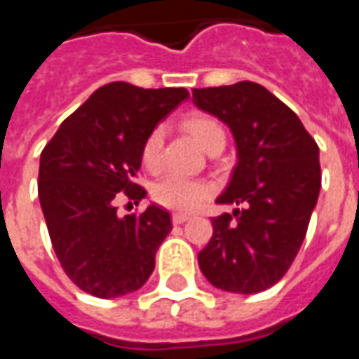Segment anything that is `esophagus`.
Listing matches in <instances>:
<instances>
[{
	"label": "esophagus",
	"instance_id": "34e87169",
	"mask_svg": "<svg viewBox=\"0 0 359 359\" xmlns=\"http://www.w3.org/2000/svg\"><path fill=\"white\" fill-rule=\"evenodd\" d=\"M188 219H190V215H187V213H172V223L175 225H182V223H187Z\"/></svg>",
	"mask_w": 359,
	"mask_h": 359
}]
</instances>
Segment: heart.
Segmentation results:
<instances>
[{"label":"heart","instance_id":"1","mask_svg":"<svg viewBox=\"0 0 359 359\" xmlns=\"http://www.w3.org/2000/svg\"><path fill=\"white\" fill-rule=\"evenodd\" d=\"M188 133L192 134L196 142L208 149L213 142L225 138V130L219 125L215 118L205 117V115H192L187 118ZM161 148H163V128L156 126L151 133L146 136L142 144V163L148 169H157L161 163ZM211 194V188L202 180L190 179L179 172H169L157 180L151 188V196L157 203L163 208L175 211H192L200 208Z\"/></svg>","mask_w":359,"mask_h":359}]
</instances>
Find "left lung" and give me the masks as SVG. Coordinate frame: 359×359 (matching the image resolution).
<instances>
[{
  "label": "left lung",
  "mask_w": 359,
  "mask_h": 359,
  "mask_svg": "<svg viewBox=\"0 0 359 359\" xmlns=\"http://www.w3.org/2000/svg\"><path fill=\"white\" fill-rule=\"evenodd\" d=\"M192 102L234 136L236 167L198 254L203 277L221 290L256 294L285 277L308 233L321 190L319 148L288 105L256 82L194 88Z\"/></svg>",
  "instance_id": "obj_1"
}]
</instances>
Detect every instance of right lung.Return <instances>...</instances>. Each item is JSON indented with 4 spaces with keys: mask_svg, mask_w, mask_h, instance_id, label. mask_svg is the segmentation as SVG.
Instances as JSON below:
<instances>
[{
    "mask_svg": "<svg viewBox=\"0 0 359 359\" xmlns=\"http://www.w3.org/2000/svg\"><path fill=\"white\" fill-rule=\"evenodd\" d=\"M187 88H138L111 82L67 117L42 156L38 196L59 264L84 292L118 298L146 285L156 252L171 233L169 211L149 203L118 217L115 198H146L134 179L142 144L188 100Z\"/></svg>",
    "mask_w": 359,
    "mask_h": 359,
    "instance_id": "1",
    "label": "right lung"
}]
</instances>
